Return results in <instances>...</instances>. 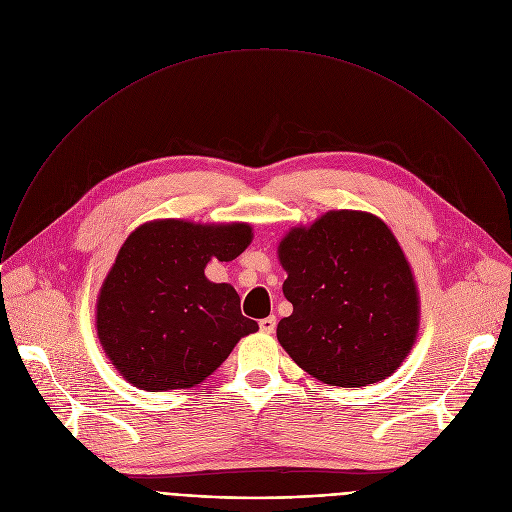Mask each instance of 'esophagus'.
I'll return each instance as SVG.
<instances>
[{"instance_id": "esophagus-1", "label": "esophagus", "mask_w": 512, "mask_h": 512, "mask_svg": "<svg viewBox=\"0 0 512 512\" xmlns=\"http://www.w3.org/2000/svg\"><path fill=\"white\" fill-rule=\"evenodd\" d=\"M275 324H277L275 316H269V318L259 320V328H261V332H265V334H271V332L275 330Z\"/></svg>"}]
</instances>
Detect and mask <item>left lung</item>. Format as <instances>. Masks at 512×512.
<instances>
[{
  "label": "left lung",
  "instance_id": "8db88e82",
  "mask_svg": "<svg viewBox=\"0 0 512 512\" xmlns=\"http://www.w3.org/2000/svg\"><path fill=\"white\" fill-rule=\"evenodd\" d=\"M294 306L277 340L326 385L367 387L391 377L419 330V294L391 229L362 210H330L277 247Z\"/></svg>",
  "mask_w": 512,
  "mask_h": 512
}]
</instances>
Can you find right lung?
<instances>
[{
  "instance_id": "right-lung-1",
  "label": "right lung",
  "mask_w": 512,
  "mask_h": 512,
  "mask_svg": "<svg viewBox=\"0 0 512 512\" xmlns=\"http://www.w3.org/2000/svg\"><path fill=\"white\" fill-rule=\"evenodd\" d=\"M245 223L196 225L176 218L137 227L117 253L97 300V336L113 367L143 391L190 389L259 330L241 314L231 283L204 275L251 243Z\"/></svg>"
}]
</instances>
